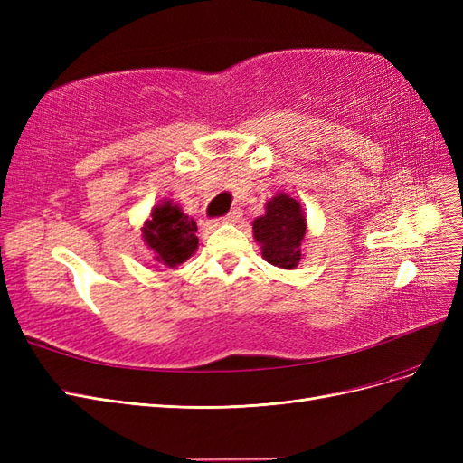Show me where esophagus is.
Here are the masks:
<instances>
[{"instance_id": "34e87169", "label": "esophagus", "mask_w": 463, "mask_h": 463, "mask_svg": "<svg viewBox=\"0 0 463 463\" xmlns=\"http://www.w3.org/2000/svg\"><path fill=\"white\" fill-rule=\"evenodd\" d=\"M241 220V210H232L228 216H223V223H237Z\"/></svg>"}]
</instances>
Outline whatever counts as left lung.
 I'll list each match as a JSON object with an SVG mask.
<instances>
[{
  "label": "left lung",
  "instance_id": "1",
  "mask_svg": "<svg viewBox=\"0 0 463 463\" xmlns=\"http://www.w3.org/2000/svg\"><path fill=\"white\" fill-rule=\"evenodd\" d=\"M307 232V216L299 201L288 193H276L264 204V214L253 222L255 241L266 262L293 270L303 259L301 241Z\"/></svg>",
  "mask_w": 463,
  "mask_h": 463
}]
</instances>
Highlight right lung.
Instances as JSON below:
<instances>
[{
	"label": "right lung",
	"instance_id": "add662e5",
	"mask_svg": "<svg viewBox=\"0 0 463 463\" xmlns=\"http://www.w3.org/2000/svg\"><path fill=\"white\" fill-rule=\"evenodd\" d=\"M143 241L154 253V260L175 269L189 260L199 247L197 222L184 214V210L174 201H160L152 208L150 218L145 220Z\"/></svg>",
	"mask_w": 463,
	"mask_h": 463
}]
</instances>
